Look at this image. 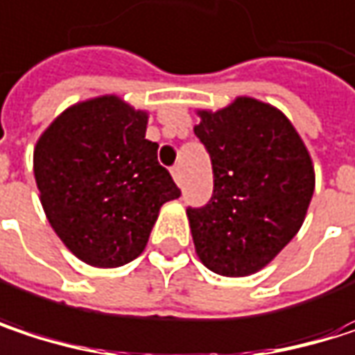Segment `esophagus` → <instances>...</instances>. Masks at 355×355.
I'll use <instances>...</instances> for the list:
<instances>
[{
  "mask_svg": "<svg viewBox=\"0 0 355 355\" xmlns=\"http://www.w3.org/2000/svg\"><path fill=\"white\" fill-rule=\"evenodd\" d=\"M171 173H173V178H175V182H177V184H182V171H180V166H175V168H173Z\"/></svg>",
  "mask_w": 355,
  "mask_h": 355,
  "instance_id": "1",
  "label": "esophagus"
}]
</instances>
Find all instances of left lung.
<instances>
[{"label": "left lung", "instance_id": "1", "mask_svg": "<svg viewBox=\"0 0 355 355\" xmlns=\"http://www.w3.org/2000/svg\"><path fill=\"white\" fill-rule=\"evenodd\" d=\"M197 114L193 131L211 158L214 195L205 207L187 209L195 252L218 275L247 277L298 234L315 193L313 158L269 103L236 96Z\"/></svg>", "mask_w": 355, "mask_h": 355}]
</instances>
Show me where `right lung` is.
<instances>
[{
    "label": "right lung",
    "mask_w": 355,
    "mask_h": 355,
    "mask_svg": "<svg viewBox=\"0 0 355 355\" xmlns=\"http://www.w3.org/2000/svg\"><path fill=\"white\" fill-rule=\"evenodd\" d=\"M148 110L116 94L67 107L38 137L33 168L44 216L80 261L112 269L137 259L160 207L180 195L146 139Z\"/></svg>",
    "instance_id": "right-lung-1"
}]
</instances>
